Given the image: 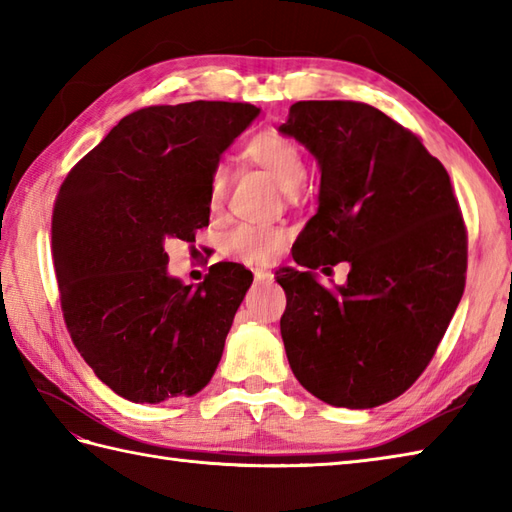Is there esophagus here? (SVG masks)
Returning <instances> with one entry per match:
<instances>
[{
	"instance_id": "esophagus-1",
	"label": "esophagus",
	"mask_w": 512,
	"mask_h": 512,
	"mask_svg": "<svg viewBox=\"0 0 512 512\" xmlns=\"http://www.w3.org/2000/svg\"><path fill=\"white\" fill-rule=\"evenodd\" d=\"M255 281L257 284H266V281H273V275L266 273V270H255Z\"/></svg>"
}]
</instances>
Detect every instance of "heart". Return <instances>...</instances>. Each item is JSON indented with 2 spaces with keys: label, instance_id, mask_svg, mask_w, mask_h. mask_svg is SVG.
<instances>
[{
  "label": "heart",
  "instance_id": "obj_1",
  "mask_svg": "<svg viewBox=\"0 0 512 512\" xmlns=\"http://www.w3.org/2000/svg\"><path fill=\"white\" fill-rule=\"evenodd\" d=\"M244 158L262 167L273 176L286 193H295L308 178V167L303 151L295 140H290L275 129H266L253 136L244 147ZM226 169L215 167L206 187V202L211 209H220L226 195ZM286 231L277 226L239 224L231 228L222 239V250L228 257L250 266H266L284 250Z\"/></svg>",
  "mask_w": 512,
  "mask_h": 512
}]
</instances>
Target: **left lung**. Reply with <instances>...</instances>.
<instances>
[{"label":"left lung","instance_id":"8db88e82","mask_svg":"<svg viewBox=\"0 0 512 512\" xmlns=\"http://www.w3.org/2000/svg\"><path fill=\"white\" fill-rule=\"evenodd\" d=\"M317 158V215L284 268L281 317L292 374L334 407L372 409L416 383L462 299L466 226L447 169L376 107L299 101L279 127ZM323 261L351 264L321 287ZM325 270V268H323Z\"/></svg>","mask_w":512,"mask_h":512}]
</instances>
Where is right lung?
I'll return each instance as SVG.
<instances>
[{"label":"right lung","instance_id":"obj_1","mask_svg":"<svg viewBox=\"0 0 512 512\" xmlns=\"http://www.w3.org/2000/svg\"><path fill=\"white\" fill-rule=\"evenodd\" d=\"M250 103L151 105L121 118L63 180L52 259L72 343L132 402L209 385L253 275L215 264L198 288L167 273V239L209 226L211 171L255 121Z\"/></svg>","mask_w":512,"mask_h":512}]
</instances>
